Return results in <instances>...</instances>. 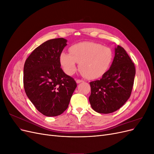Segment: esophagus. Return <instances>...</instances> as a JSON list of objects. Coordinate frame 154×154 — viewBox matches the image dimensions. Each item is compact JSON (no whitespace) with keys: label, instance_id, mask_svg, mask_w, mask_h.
I'll return each instance as SVG.
<instances>
[{"label":"esophagus","instance_id":"esophagus-1","mask_svg":"<svg viewBox=\"0 0 154 154\" xmlns=\"http://www.w3.org/2000/svg\"><path fill=\"white\" fill-rule=\"evenodd\" d=\"M83 82V80H80V79H78V80H76V83H80Z\"/></svg>","mask_w":154,"mask_h":154}]
</instances>
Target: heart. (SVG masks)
<instances>
[{"label":"heart","instance_id":"obj_1","mask_svg":"<svg viewBox=\"0 0 154 154\" xmlns=\"http://www.w3.org/2000/svg\"><path fill=\"white\" fill-rule=\"evenodd\" d=\"M69 53L62 52L60 55V63L64 72L72 75L79 68L85 78L94 80L101 77L107 72L113 62L112 49L93 42H82L69 48Z\"/></svg>","mask_w":154,"mask_h":154}]
</instances>
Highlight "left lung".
Here are the masks:
<instances>
[{"label": "left lung", "mask_w": 154, "mask_h": 154, "mask_svg": "<svg viewBox=\"0 0 154 154\" xmlns=\"http://www.w3.org/2000/svg\"><path fill=\"white\" fill-rule=\"evenodd\" d=\"M135 74L134 62L123 48L118 45L110 68L100 80L90 82L88 99L92 109L101 114L119 109L131 95Z\"/></svg>", "instance_id": "obj_1"}]
</instances>
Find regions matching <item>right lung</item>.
<instances>
[{
	"instance_id": "add662e5",
	"label": "right lung",
	"mask_w": 154,
	"mask_h": 154,
	"mask_svg": "<svg viewBox=\"0 0 154 154\" xmlns=\"http://www.w3.org/2000/svg\"><path fill=\"white\" fill-rule=\"evenodd\" d=\"M63 38L49 40L37 47L26 60L24 87L35 108L44 116H57L66 110L77 87L63 71L60 55L67 45Z\"/></svg>"
}]
</instances>
